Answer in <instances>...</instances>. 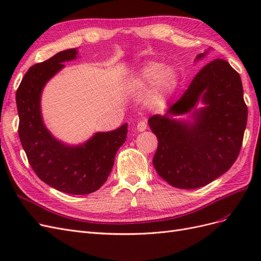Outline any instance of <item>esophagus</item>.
<instances>
[{"mask_svg":"<svg viewBox=\"0 0 261 261\" xmlns=\"http://www.w3.org/2000/svg\"><path fill=\"white\" fill-rule=\"evenodd\" d=\"M147 129V123L145 121H141L137 124V130L138 132H144Z\"/></svg>","mask_w":261,"mask_h":261,"instance_id":"1","label":"esophagus"}]
</instances>
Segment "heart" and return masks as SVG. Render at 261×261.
I'll list each match as a JSON object with an SVG mask.
<instances>
[{
    "label": "heart",
    "instance_id": "1",
    "mask_svg": "<svg viewBox=\"0 0 261 261\" xmlns=\"http://www.w3.org/2000/svg\"><path fill=\"white\" fill-rule=\"evenodd\" d=\"M140 82L147 87H159L162 92L169 93L176 87L177 76L175 70L165 67L162 63L150 62L141 69Z\"/></svg>",
    "mask_w": 261,
    "mask_h": 261
}]
</instances>
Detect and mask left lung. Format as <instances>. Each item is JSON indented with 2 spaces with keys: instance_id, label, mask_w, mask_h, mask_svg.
<instances>
[{
  "instance_id": "left-lung-1",
  "label": "left lung",
  "mask_w": 261,
  "mask_h": 261,
  "mask_svg": "<svg viewBox=\"0 0 261 261\" xmlns=\"http://www.w3.org/2000/svg\"><path fill=\"white\" fill-rule=\"evenodd\" d=\"M200 96L207 107L194 114L193 124L169 118L190 111ZM148 123L158 138L152 160L158 174L183 189L211 183L230 170L243 145L247 106L240 74L224 60L210 62L167 113L151 116Z\"/></svg>"
}]
</instances>
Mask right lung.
Listing matches in <instances>:
<instances>
[{"mask_svg":"<svg viewBox=\"0 0 261 261\" xmlns=\"http://www.w3.org/2000/svg\"><path fill=\"white\" fill-rule=\"evenodd\" d=\"M77 51L59 52L31 66L16 91L19 116L18 136L29 164L37 176L60 192L87 195L98 191L114 164L115 153L126 140L127 124L108 133H97L86 144L68 147L45 128L40 112V96L45 83L76 58Z\"/></svg>","mask_w":261,"mask_h":261,"instance_id":"obj_1","label":"right lung"}]
</instances>
